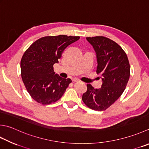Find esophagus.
I'll use <instances>...</instances> for the list:
<instances>
[{
  "label": "esophagus",
  "instance_id": "1",
  "mask_svg": "<svg viewBox=\"0 0 149 149\" xmlns=\"http://www.w3.org/2000/svg\"><path fill=\"white\" fill-rule=\"evenodd\" d=\"M72 81H74V82H80V81L77 79H73Z\"/></svg>",
  "mask_w": 149,
  "mask_h": 149
}]
</instances>
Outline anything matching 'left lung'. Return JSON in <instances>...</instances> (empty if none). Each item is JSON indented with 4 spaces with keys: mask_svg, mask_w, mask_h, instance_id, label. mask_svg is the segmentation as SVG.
<instances>
[{
    "mask_svg": "<svg viewBox=\"0 0 149 149\" xmlns=\"http://www.w3.org/2000/svg\"><path fill=\"white\" fill-rule=\"evenodd\" d=\"M96 54L97 72L103 84L95 89L90 84L84 93L82 100L90 109L103 111L120 97L130 77V64L127 55L118 44L107 37H86Z\"/></svg>",
    "mask_w": 149,
    "mask_h": 149,
    "instance_id": "obj_1",
    "label": "left lung"
}]
</instances>
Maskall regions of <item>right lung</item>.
Listing matches in <instances>:
<instances>
[{"mask_svg":"<svg viewBox=\"0 0 149 149\" xmlns=\"http://www.w3.org/2000/svg\"><path fill=\"white\" fill-rule=\"evenodd\" d=\"M79 36H46L37 40L26 49L20 61L21 77L31 97L37 103L49 104L62 97L70 79L55 74L54 65L65 49L79 39Z\"/></svg>","mask_w":149,"mask_h":149,"instance_id":"obj_1","label":"right lung"}]
</instances>
